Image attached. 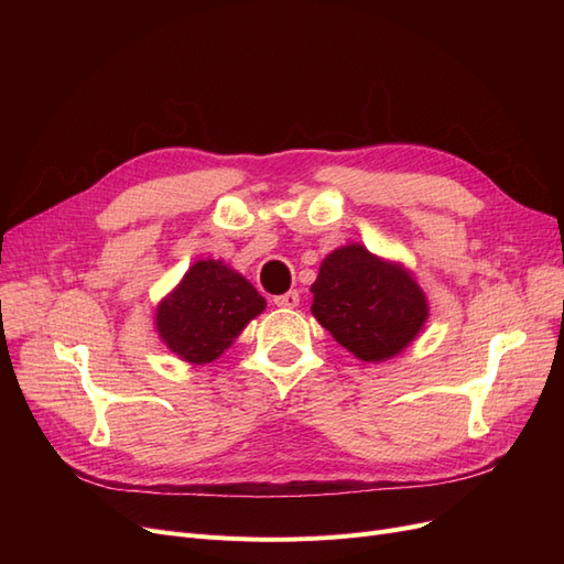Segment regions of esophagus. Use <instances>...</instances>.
I'll return each mask as SVG.
<instances>
[{"instance_id": "34e87169", "label": "esophagus", "mask_w": 564, "mask_h": 564, "mask_svg": "<svg viewBox=\"0 0 564 564\" xmlns=\"http://www.w3.org/2000/svg\"><path fill=\"white\" fill-rule=\"evenodd\" d=\"M275 305H280V308H296V305H299V292H296V289H292V292H286V294L275 296Z\"/></svg>"}]
</instances>
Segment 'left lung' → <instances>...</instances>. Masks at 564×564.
<instances>
[{"instance_id": "left-lung-1", "label": "left lung", "mask_w": 564, "mask_h": 564, "mask_svg": "<svg viewBox=\"0 0 564 564\" xmlns=\"http://www.w3.org/2000/svg\"><path fill=\"white\" fill-rule=\"evenodd\" d=\"M311 292L317 322L365 362L398 355L429 317V303L409 272L360 245L329 253Z\"/></svg>"}]
</instances>
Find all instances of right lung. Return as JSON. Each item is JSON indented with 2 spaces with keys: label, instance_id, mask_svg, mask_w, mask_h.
I'll list each match as a JSON object with an SVG mask.
<instances>
[{
  "label": "right lung",
  "instance_id": "add662e5",
  "mask_svg": "<svg viewBox=\"0 0 564 564\" xmlns=\"http://www.w3.org/2000/svg\"><path fill=\"white\" fill-rule=\"evenodd\" d=\"M265 299L220 261H197L158 308V332L185 362L204 365L224 352Z\"/></svg>",
  "mask_w": 564,
  "mask_h": 564
}]
</instances>
